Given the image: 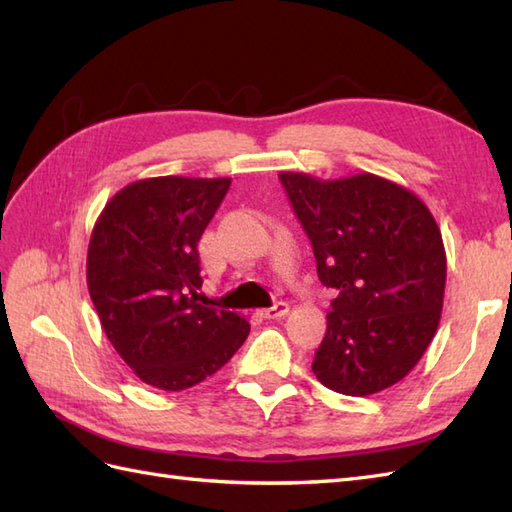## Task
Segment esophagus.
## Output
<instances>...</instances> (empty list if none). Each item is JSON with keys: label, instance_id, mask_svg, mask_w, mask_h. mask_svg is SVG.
Instances as JSON below:
<instances>
[{"label": "esophagus", "instance_id": "34e87169", "mask_svg": "<svg viewBox=\"0 0 512 512\" xmlns=\"http://www.w3.org/2000/svg\"><path fill=\"white\" fill-rule=\"evenodd\" d=\"M284 315H289V304H286V302H278V304H273L271 308L260 310V317H265V319H282Z\"/></svg>", "mask_w": 512, "mask_h": 512}]
</instances>
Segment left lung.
<instances>
[{"instance_id":"1","label":"left lung","mask_w":512,"mask_h":512,"mask_svg":"<svg viewBox=\"0 0 512 512\" xmlns=\"http://www.w3.org/2000/svg\"><path fill=\"white\" fill-rule=\"evenodd\" d=\"M321 284L336 291L313 371L365 397L406 378L439 328L447 260L428 206L373 173L319 180L282 171Z\"/></svg>"}]
</instances>
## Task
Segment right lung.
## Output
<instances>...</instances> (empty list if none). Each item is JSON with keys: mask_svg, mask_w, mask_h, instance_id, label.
<instances>
[{"mask_svg": "<svg viewBox=\"0 0 512 512\" xmlns=\"http://www.w3.org/2000/svg\"><path fill=\"white\" fill-rule=\"evenodd\" d=\"M230 178L162 176L128 184L99 215L86 284L117 354L145 384L182 391L239 350L249 323L204 302L197 243Z\"/></svg>", "mask_w": 512, "mask_h": 512, "instance_id": "add662e5", "label": "right lung"}]
</instances>
